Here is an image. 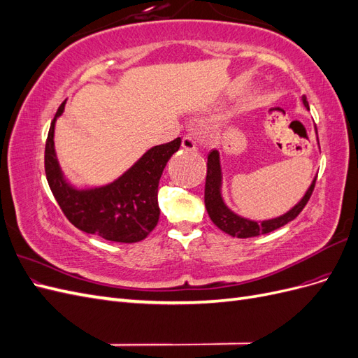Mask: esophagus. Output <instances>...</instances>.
I'll use <instances>...</instances> for the list:
<instances>
[{"label":"esophagus","instance_id":"1","mask_svg":"<svg viewBox=\"0 0 358 358\" xmlns=\"http://www.w3.org/2000/svg\"><path fill=\"white\" fill-rule=\"evenodd\" d=\"M182 148L187 149V150H196L197 148V142H196V137L192 134H185L182 137Z\"/></svg>","mask_w":358,"mask_h":358}]
</instances>
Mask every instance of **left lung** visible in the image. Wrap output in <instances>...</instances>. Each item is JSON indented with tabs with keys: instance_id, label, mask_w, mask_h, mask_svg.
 Here are the masks:
<instances>
[{
	"instance_id": "8db88e82",
	"label": "left lung",
	"mask_w": 358,
	"mask_h": 358,
	"mask_svg": "<svg viewBox=\"0 0 358 358\" xmlns=\"http://www.w3.org/2000/svg\"><path fill=\"white\" fill-rule=\"evenodd\" d=\"M303 104L309 109V104L306 99H303ZM317 179H313L312 185L306 191L305 197L300 200L289 212L279 216L275 220L263 221L262 224L255 221H249L242 218V216L233 213L222 201L221 197V166H220V152L218 150H212L208 155V175H206V185H204V204L206 210H208L212 222L218 227L224 233L230 234L233 237H239V239H248V237H255L259 234H266L273 230L280 229L289 221L297 218L299 213L305 209L308 204L313 188H315Z\"/></svg>"
}]
</instances>
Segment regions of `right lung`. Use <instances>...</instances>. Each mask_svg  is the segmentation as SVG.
I'll return each instance as SVG.
<instances>
[{
	"instance_id": "1",
	"label": "right lung",
	"mask_w": 358,
	"mask_h": 358,
	"mask_svg": "<svg viewBox=\"0 0 358 358\" xmlns=\"http://www.w3.org/2000/svg\"><path fill=\"white\" fill-rule=\"evenodd\" d=\"M64 106L66 101L53 117L45 148L48 183L61 210L76 229L88 234L122 243L143 241L158 224L159 178L170 157L180 148V137L149 149L113 183L79 191L64 180L53 148V128Z\"/></svg>"
}]
</instances>
